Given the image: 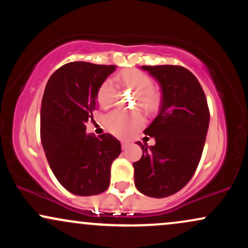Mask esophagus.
Returning <instances> with one entry per match:
<instances>
[{
	"mask_svg": "<svg viewBox=\"0 0 248 248\" xmlns=\"http://www.w3.org/2000/svg\"><path fill=\"white\" fill-rule=\"evenodd\" d=\"M129 146V143H128V142H121V147H122V149H127V147Z\"/></svg>",
	"mask_w": 248,
	"mask_h": 248,
	"instance_id": "esophagus-1",
	"label": "esophagus"
}]
</instances>
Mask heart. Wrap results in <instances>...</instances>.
Listing matches in <instances>:
<instances>
[{"instance_id": "obj_1", "label": "heart", "mask_w": 248, "mask_h": 248, "mask_svg": "<svg viewBox=\"0 0 248 248\" xmlns=\"http://www.w3.org/2000/svg\"><path fill=\"white\" fill-rule=\"evenodd\" d=\"M120 86L136 91L135 105L140 106L147 113L157 109L160 105V95L153 88V79L143 71L138 69L124 70L116 77ZM116 94V87L110 79H106L100 84L96 91V101L101 108H108L113 104ZM144 121L140 112L127 113L113 110L104 119L105 128L108 133L118 138L124 139L132 135L143 126Z\"/></svg>"}]
</instances>
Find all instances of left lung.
<instances>
[{
	"label": "left lung",
	"instance_id": "1",
	"mask_svg": "<svg viewBox=\"0 0 248 248\" xmlns=\"http://www.w3.org/2000/svg\"><path fill=\"white\" fill-rule=\"evenodd\" d=\"M141 70L158 81L162 100L158 115L143 132L156 143L148 147L138 142L143 154L133 163L135 186L149 197L163 198L186 186L197 169L210 112L203 88L186 67L157 65Z\"/></svg>",
	"mask_w": 248,
	"mask_h": 248
}]
</instances>
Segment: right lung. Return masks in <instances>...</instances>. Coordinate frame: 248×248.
Segmentation results:
<instances>
[{"label": "right lung", "mask_w": 248, "mask_h": 248, "mask_svg": "<svg viewBox=\"0 0 248 248\" xmlns=\"http://www.w3.org/2000/svg\"><path fill=\"white\" fill-rule=\"evenodd\" d=\"M115 65L72 62L50 77L42 99L41 140L53 175L67 191L93 196L109 186L110 166L121 144L110 134L86 133L96 91Z\"/></svg>", "instance_id": "1"}]
</instances>
